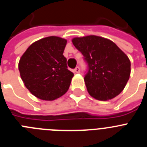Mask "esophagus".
Here are the masks:
<instances>
[{"mask_svg":"<svg viewBox=\"0 0 147 147\" xmlns=\"http://www.w3.org/2000/svg\"><path fill=\"white\" fill-rule=\"evenodd\" d=\"M74 72L76 73V74H79L80 72V67H76L74 69Z\"/></svg>","mask_w":147,"mask_h":147,"instance_id":"34e87169","label":"esophagus"}]
</instances>
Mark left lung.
I'll return each mask as SVG.
<instances>
[{"label": "left lung", "instance_id": "left-lung-1", "mask_svg": "<svg viewBox=\"0 0 147 147\" xmlns=\"http://www.w3.org/2000/svg\"><path fill=\"white\" fill-rule=\"evenodd\" d=\"M72 42L88 64L84 80L89 94L101 101L117 96L130 76L128 57L113 41L98 36L74 37Z\"/></svg>", "mask_w": 147, "mask_h": 147}]
</instances>
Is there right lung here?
Listing matches in <instances>:
<instances>
[{
    "label": "right lung",
    "mask_w": 147,
    "mask_h": 147,
    "mask_svg": "<svg viewBox=\"0 0 147 147\" xmlns=\"http://www.w3.org/2000/svg\"><path fill=\"white\" fill-rule=\"evenodd\" d=\"M67 40L55 36L33 42L22 55L18 69L27 89L34 96L53 101L69 88L74 74L63 56Z\"/></svg>",
    "instance_id": "right-lung-1"
}]
</instances>
